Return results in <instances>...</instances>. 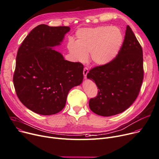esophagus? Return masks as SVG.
I'll return each instance as SVG.
<instances>
[{"mask_svg": "<svg viewBox=\"0 0 159 159\" xmlns=\"http://www.w3.org/2000/svg\"><path fill=\"white\" fill-rule=\"evenodd\" d=\"M88 72H89L88 68L87 67H84V69H83V75H84L85 78H86V77H87V75L88 74Z\"/></svg>", "mask_w": 159, "mask_h": 159, "instance_id": "obj_1", "label": "esophagus"}]
</instances>
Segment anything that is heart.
Instances as JSON below:
<instances>
[{
	"instance_id": "1",
	"label": "heart",
	"mask_w": 159,
	"mask_h": 159,
	"mask_svg": "<svg viewBox=\"0 0 159 159\" xmlns=\"http://www.w3.org/2000/svg\"><path fill=\"white\" fill-rule=\"evenodd\" d=\"M77 40L68 44L69 51L77 62H83L90 53V59L97 66H105L118 55L124 36L117 27L102 26L82 29L76 34Z\"/></svg>"
}]
</instances>
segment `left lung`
<instances>
[{
  "label": "left lung",
  "mask_w": 159,
  "mask_h": 159,
  "mask_svg": "<svg viewBox=\"0 0 159 159\" xmlns=\"http://www.w3.org/2000/svg\"><path fill=\"white\" fill-rule=\"evenodd\" d=\"M142 48L127 25L124 41L116 57L105 66L96 67L87 78L96 84L98 95L89 101L95 114L110 116L128 109L136 99L143 80Z\"/></svg>",
  "instance_id": "8db88e82"
}]
</instances>
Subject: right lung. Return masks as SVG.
<instances>
[{"label":"right lung","mask_w":159,"mask_h":159,"mask_svg":"<svg viewBox=\"0 0 159 159\" xmlns=\"http://www.w3.org/2000/svg\"><path fill=\"white\" fill-rule=\"evenodd\" d=\"M69 27L41 24L31 30L20 46L13 76L16 95L33 112L51 115L62 111L70 90L81 84L83 66L56 51Z\"/></svg>","instance_id":"obj_1"}]
</instances>
